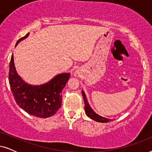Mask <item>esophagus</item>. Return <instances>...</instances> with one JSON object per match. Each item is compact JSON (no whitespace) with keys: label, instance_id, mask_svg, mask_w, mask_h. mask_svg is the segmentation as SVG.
I'll list each match as a JSON object with an SVG mask.
<instances>
[{"label":"esophagus","instance_id":"1","mask_svg":"<svg viewBox=\"0 0 152 152\" xmlns=\"http://www.w3.org/2000/svg\"><path fill=\"white\" fill-rule=\"evenodd\" d=\"M75 76L76 77H80V72H79L77 70L75 72Z\"/></svg>","mask_w":152,"mask_h":152}]
</instances>
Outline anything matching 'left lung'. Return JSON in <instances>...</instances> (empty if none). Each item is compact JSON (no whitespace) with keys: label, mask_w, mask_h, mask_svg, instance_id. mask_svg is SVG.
I'll use <instances>...</instances> for the list:
<instances>
[{"label":"left lung","mask_w":152,"mask_h":152,"mask_svg":"<svg viewBox=\"0 0 152 152\" xmlns=\"http://www.w3.org/2000/svg\"><path fill=\"white\" fill-rule=\"evenodd\" d=\"M82 93L83 95V98H84V110H85V113H86V115L88 116V118H90L91 119H92L95 121L98 122H111L113 121V119H109V118L102 117V116L99 115L98 114H97L95 112L93 111L92 109V108L90 107L89 104L88 102V100L86 99V96L85 95V93L84 92V91H82Z\"/></svg>","instance_id":"left-lung-1"}]
</instances>
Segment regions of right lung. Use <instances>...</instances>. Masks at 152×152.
I'll list each match as a JSON object with an SVG mask.
<instances>
[{"mask_svg":"<svg viewBox=\"0 0 152 152\" xmlns=\"http://www.w3.org/2000/svg\"><path fill=\"white\" fill-rule=\"evenodd\" d=\"M18 39V43L29 36ZM70 72L55 75L49 82L40 85H31L25 82L16 72L14 56L10 64L9 82L16 102L23 110L37 118H49L57 113L61 106V93L69 80Z\"/></svg>","mask_w":152,"mask_h":152,"instance_id":"obj_1","label":"right lung"}]
</instances>
